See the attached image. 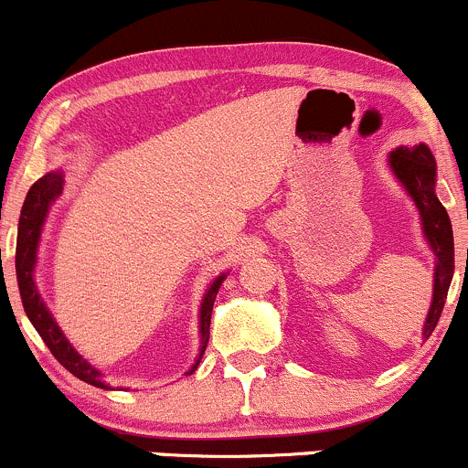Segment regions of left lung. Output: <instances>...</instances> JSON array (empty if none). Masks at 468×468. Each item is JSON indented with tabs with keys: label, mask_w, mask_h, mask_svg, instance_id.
<instances>
[{
	"label": "left lung",
	"mask_w": 468,
	"mask_h": 468,
	"mask_svg": "<svg viewBox=\"0 0 468 468\" xmlns=\"http://www.w3.org/2000/svg\"><path fill=\"white\" fill-rule=\"evenodd\" d=\"M393 177L398 179L407 196L414 202L420 218V232L428 240L434 254L432 272V303H430L428 316L423 321V339H428L437 327L439 316L446 304L448 289H451L452 272H455V243H452V228L448 211L439 202L437 191V161L425 143L414 147H396L387 156Z\"/></svg>",
	"instance_id": "1"
}]
</instances>
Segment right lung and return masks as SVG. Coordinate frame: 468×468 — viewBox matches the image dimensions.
I'll use <instances>...</instances> for the list:
<instances>
[{
    "instance_id": "1",
    "label": "right lung",
    "mask_w": 468,
    "mask_h": 468,
    "mask_svg": "<svg viewBox=\"0 0 468 468\" xmlns=\"http://www.w3.org/2000/svg\"><path fill=\"white\" fill-rule=\"evenodd\" d=\"M63 170H52V173L43 175L34 186L29 188L25 197V205H22L20 223H17V248H16V275H17V289H20L22 307H25L27 318L31 321V325L36 327L43 341L48 344V348L52 350L54 357L79 378V380L88 382L92 387H100V389H111V385H106L101 371H97L90 362H88L83 355H79L75 346L68 341V336L63 335V330L58 327L57 318L52 316V312L45 304L43 295H40L38 286H36V263H38V248H40V236H43L45 223H48L49 209H52L54 202L61 197L63 193ZM228 272H220L214 282H209L205 291V298L200 303V350H197L196 364L191 367V373L196 371L197 364H200L202 355H205L207 341H209V325H211V312H214V300L218 295L220 284L225 282Z\"/></svg>"
}]
</instances>
